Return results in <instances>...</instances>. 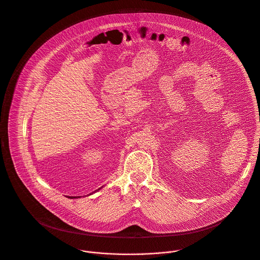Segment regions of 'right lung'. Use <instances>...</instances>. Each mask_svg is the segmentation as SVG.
<instances>
[{
    "mask_svg": "<svg viewBox=\"0 0 260 260\" xmlns=\"http://www.w3.org/2000/svg\"><path fill=\"white\" fill-rule=\"evenodd\" d=\"M101 189H102V188H100V189L96 190V191H95V192H93V193H96V192H98V191H99V190H101ZM93 193H92V194H93ZM92 194H90V195H92ZM74 198H77V197H74ZM78 198H79V197H78Z\"/></svg>",
    "mask_w": 260,
    "mask_h": 260,
    "instance_id": "obj_1",
    "label": "right lung"
}]
</instances>
